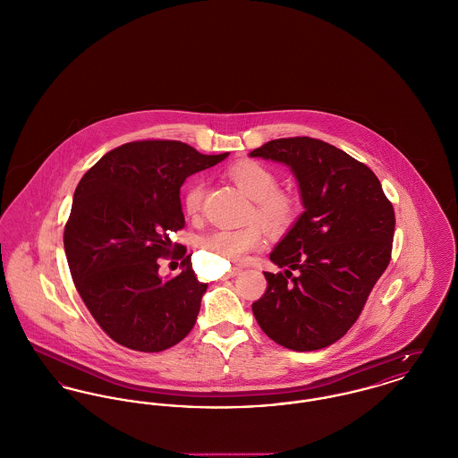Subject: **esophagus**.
I'll return each mask as SVG.
<instances>
[{
    "mask_svg": "<svg viewBox=\"0 0 458 458\" xmlns=\"http://www.w3.org/2000/svg\"><path fill=\"white\" fill-rule=\"evenodd\" d=\"M242 271L241 267H233V268L230 269L228 273H226V278H232V276H235V275H239Z\"/></svg>",
    "mask_w": 458,
    "mask_h": 458,
    "instance_id": "obj_1",
    "label": "esophagus"
}]
</instances>
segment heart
Wrapping results in <instances>:
<instances>
[{"label":"heart","instance_id":"1","mask_svg":"<svg viewBox=\"0 0 458 458\" xmlns=\"http://www.w3.org/2000/svg\"><path fill=\"white\" fill-rule=\"evenodd\" d=\"M232 182L254 200L250 217L261 221L269 232L282 233L289 230L299 215V204L291 193L278 191L276 176L263 164L254 161L237 162L228 169ZM206 187L202 182H191L183 193V209L189 216H197L202 209ZM202 249L209 258H223L241 263L249 252L265 243V228L250 223L242 228H219L202 237Z\"/></svg>","mask_w":458,"mask_h":458}]
</instances>
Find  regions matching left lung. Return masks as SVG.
<instances>
[{
    "mask_svg": "<svg viewBox=\"0 0 458 458\" xmlns=\"http://www.w3.org/2000/svg\"><path fill=\"white\" fill-rule=\"evenodd\" d=\"M249 156L291 167L304 208L269 252L285 269L265 271L252 313L276 344L322 350L350 330L387 268L394 209L370 167L322 140L278 138Z\"/></svg>",
    "mask_w": 458,
    "mask_h": 458,
    "instance_id": "left-lung-1",
    "label": "left lung"
}]
</instances>
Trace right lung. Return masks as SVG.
<instances>
[{"instance_id":"add662e5","label":"right lung","mask_w":458,"mask_h":458,"mask_svg":"<svg viewBox=\"0 0 458 458\" xmlns=\"http://www.w3.org/2000/svg\"><path fill=\"white\" fill-rule=\"evenodd\" d=\"M226 157L145 140L110 150L82 176L64 232L65 256L86 308L121 346L157 352L193 328L208 285L169 233L185 226V180ZM169 253L182 259V273L162 279L157 259Z\"/></svg>"}]
</instances>
